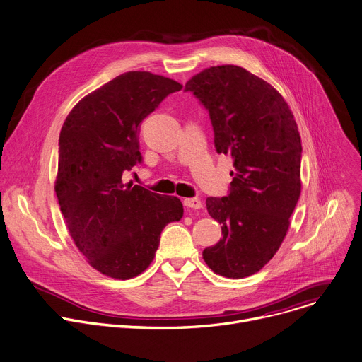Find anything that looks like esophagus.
Masks as SVG:
<instances>
[{
    "label": "esophagus",
    "mask_w": 362,
    "mask_h": 362,
    "mask_svg": "<svg viewBox=\"0 0 362 362\" xmlns=\"http://www.w3.org/2000/svg\"><path fill=\"white\" fill-rule=\"evenodd\" d=\"M183 204L189 209H200L202 207V202L197 197H192V199H185Z\"/></svg>",
    "instance_id": "34e87169"
}]
</instances>
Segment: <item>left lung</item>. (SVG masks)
Masks as SVG:
<instances>
[{"label":"left lung","mask_w":362,"mask_h":362,"mask_svg":"<svg viewBox=\"0 0 362 362\" xmlns=\"http://www.w3.org/2000/svg\"><path fill=\"white\" fill-rule=\"evenodd\" d=\"M209 110L218 153L231 155L230 194L207 197L220 242L203 250L218 276L245 279L277 253L301 193V138L294 115L264 79L242 66L203 69L186 89Z\"/></svg>","instance_id":"8db88e82"}]
</instances>
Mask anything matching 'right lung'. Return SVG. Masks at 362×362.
<instances>
[{
    "mask_svg": "<svg viewBox=\"0 0 362 362\" xmlns=\"http://www.w3.org/2000/svg\"><path fill=\"white\" fill-rule=\"evenodd\" d=\"M182 88L148 71L125 72L83 96L62 125L58 203L78 250L110 279L144 273L155 259L165 226L183 216L179 197L122 180L142 159L139 124Z\"/></svg>",
    "mask_w": 362,
    "mask_h": 362,
    "instance_id": "add662e5",
    "label": "right lung"
}]
</instances>
